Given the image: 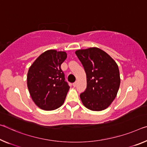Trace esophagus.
I'll list each match as a JSON object with an SVG mask.
<instances>
[{"label": "esophagus", "mask_w": 147, "mask_h": 147, "mask_svg": "<svg viewBox=\"0 0 147 147\" xmlns=\"http://www.w3.org/2000/svg\"><path fill=\"white\" fill-rule=\"evenodd\" d=\"M76 85H77V82H75L73 84V86H74V87H76Z\"/></svg>", "instance_id": "esophagus-1"}]
</instances>
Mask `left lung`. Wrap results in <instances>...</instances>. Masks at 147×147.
<instances>
[{
    "mask_svg": "<svg viewBox=\"0 0 147 147\" xmlns=\"http://www.w3.org/2000/svg\"><path fill=\"white\" fill-rule=\"evenodd\" d=\"M86 74L87 88L80 94L82 104L93 111H101L116 98L120 84L118 65L108 53L92 47L75 52Z\"/></svg>",
    "mask_w": 147,
    "mask_h": 147,
    "instance_id": "1",
    "label": "left lung"
}]
</instances>
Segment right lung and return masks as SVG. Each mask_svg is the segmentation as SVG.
Returning a JSON list of instances; mask_svg holds the SVG:
<instances>
[{
  "label": "right lung",
  "instance_id": "add662e5",
  "mask_svg": "<svg viewBox=\"0 0 147 147\" xmlns=\"http://www.w3.org/2000/svg\"><path fill=\"white\" fill-rule=\"evenodd\" d=\"M67 57L63 51L49 50L39 55L29 67L28 90L34 103L42 110H55L64 103L70 87L65 81L61 65Z\"/></svg>",
  "mask_w": 147,
  "mask_h": 147
}]
</instances>
